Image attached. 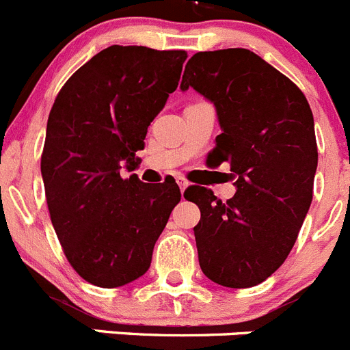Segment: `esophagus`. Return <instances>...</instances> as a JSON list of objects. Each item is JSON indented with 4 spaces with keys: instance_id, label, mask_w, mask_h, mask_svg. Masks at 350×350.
I'll return each instance as SVG.
<instances>
[{
    "instance_id": "1",
    "label": "esophagus",
    "mask_w": 350,
    "mask_h": 350,
    "mask_svg": "<svg viewBox=\"0 0 350 350\" xmlns=\"http://www.w3.org/2000/svg\"><path fill=\"white\" fill-rule=\"evenodd\" d=\"M177 184H178V187H180V191H182V193H184V191H185V187H187V185H189V182L185 180L184 177H178V178H177Z\"/></svg>"
}]
</instances>
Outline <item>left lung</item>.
<instances>
[{"label":"left lung","instance_id":"8db88e82","mask_svg":"<svg viewBox=\"0 0 350 350\" xmlns=\"http://www.w3.org/2000/svg\"><path fill=\"white\" fill-rule=\"evenodd\" d=\"M215 105L222 133L208 161H228L237 193L222 202L191 185L203 273L224 287L267 280L286 261L307 217L317 170L314 116L307 98L279 70L247 49L198 52L180 89Z\"/></svg>","mask_w":350,"mask_h":350}]
</instances>
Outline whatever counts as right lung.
Masks as SVG:
<instances>
[{"label": "right lung", "mask_w": 350, "mask_h": 350, "mask_svg": "<svg viewBox=\"0 0 350 350\" xmlns=\"http://www.w3.org/2000/svg\"><path fill=\"white\" fill-rule=\"evenodd\" d=\"M185 51L112 45L68 79L49 113L42 177L49 213L73 270L98 287L145 273L180 202L175 180L148 185L135 154L178 85Z\"/></svg>", "instance_id": "1"}]
</instances>
